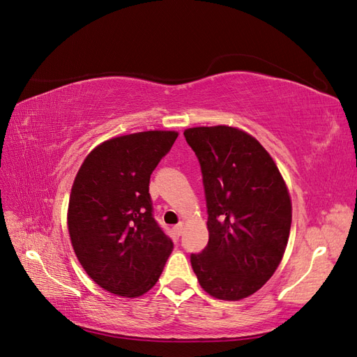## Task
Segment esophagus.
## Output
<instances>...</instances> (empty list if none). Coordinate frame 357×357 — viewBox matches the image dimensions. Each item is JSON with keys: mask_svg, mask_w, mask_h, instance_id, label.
I'll use <instances>...</instances> for the list:
<instances>
[{"mask_svg": "<svg viewBox=\"0 0 357 357\" xmlns=\"http://www.w3.org/2000/svg\"><path fill=\"white\" fill-rule=\"evenodd\" d=\"M183 229H185V223H183V222H180L178 225L174 226V232H176V235H178V236L183 234Z\"/></svg>", "mask_w": 357, "mask_h": 357, "instance_id": "1", "label": "esophagus"}]
</instances>
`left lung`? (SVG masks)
<instances>
[{"mask_svg":"<svg viewBox=\"0 0 357 357\" xmlns=\"http://www.w3.org/2000/svg\"><path fill=\"white\" fill-rule=\"evenodd\" d=\"M198 156L207 199L208 244L190 255L201 287L240 301L261 289L282 262L291 201L282 172L257 139L218 125L185 129Z\"/></svg>","mask_w":357,"mask_h":357,"instance_id":"left-lung-1","label":"left lung"}]
</instances>
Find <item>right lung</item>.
<instances>
[{"mask_svg": "<svg viewBox=\"0 0 357 357\" xmlns=\"http://www.w3.org/2000/svg\"><path fill=\"white\" fill-rule=\"evenodd\" d=\"M176 131L107 139L74 178L67 223L80 265L110 294L137 298L159 280L172 240L152 215L150 174L174 144Z\"/></svg>", "mask_w": 357, "mask_h": 357, "instance_id": "add662e5", "label": "right lung"}]
</instances>
